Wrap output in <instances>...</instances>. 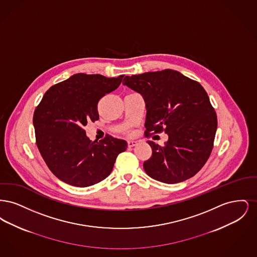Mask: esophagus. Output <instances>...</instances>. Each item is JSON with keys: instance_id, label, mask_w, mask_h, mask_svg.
I'll return each instance as SVG.
<instances>
[{"instance_id": "esophagus-1", "label": "esophagus", "mask_w": 257, "mask_h": 257, "mask_svg": "<svg viewBox=\"0 0 257 257\" xmlns=\"http://www.w3.org/2000/svg\"><path fill=\"white\" fill-rule=\"evenodd\" d=\"M137 142L136 141H128V147H133L135 146H137Z\"/></svg>"}]
</instances>
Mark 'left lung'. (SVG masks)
Segmentation results:
<instances>
[{"mask_svg": "<svg viewBox=\"0 0 257 257\" xmlns=\"http://www.w3.org/2000/svg\"><path fill=\"white\" fill-rule=\"evenodd\" d=\"M123 85L145 99L147 137L169 135L164 146L147 142L152 149L151 157L144 163L147 175L168 184L193 177L207 162L218 126L203 86L171 69L125 76Z\"/></svg>", "mask_w": 257, "mask_h": 257, "instance_id": "obj_1", "label": "left lung"}]
</instances>
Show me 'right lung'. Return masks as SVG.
Wrapping results in <instances>:
<instances>
[{
    "label": "right lung",
    "instance_id": "obj_1",
    "mask_svg": "<svg viewBox=\"0 0 257 257\" xmlns=\"http://www.w3.org/2000/svg\"><path fill=\"white\" fill-rule=\"evenodd\" d=\"M123 77L75 74L51 86L37 105L33 117L37 148L61 181L75 187L99 183L126 150V141L107 135L92 142L84 129L87 121L99 119V100L116 89Z\"/></svg>",
    "mask_w": 257,
    "mask_h": 257
}]
</instances>
